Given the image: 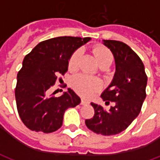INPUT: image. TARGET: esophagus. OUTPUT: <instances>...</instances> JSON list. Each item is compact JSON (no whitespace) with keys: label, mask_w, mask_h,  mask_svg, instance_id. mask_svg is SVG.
Segmentation results:
<instances>
[{"label":"esophagus","mask_w":160,"mask_h":160,"mask_svg":"<svg viewBox=\"0 0 160 160\" xmlns=\"http://www.w3.org/2000/svg\"><path fill=\"white\" fill-rule=\"evenodd\" d=\"M80 104H82V105H87V104H89V101H87V100H86V99H83V98H82V99H81V103H80Z\"/></svg>","instance_id":"obj_1"}]
</instances>
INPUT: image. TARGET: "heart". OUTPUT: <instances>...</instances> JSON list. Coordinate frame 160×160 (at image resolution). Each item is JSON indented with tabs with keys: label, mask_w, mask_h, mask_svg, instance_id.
I'll list each match as a JSON object with an SVG mask.
<instances>
[{
	"label": "heart",
	"mask_w": 160,
	"mask_h": 160,
	"mask_svg": "<svg viewBox=\"0 0 160 160\" xmlns=\"http://www.w3.org/2000/svg\"><path fill=\"white\" fill-rule=\"evenodd\" d=\"M81 53V49H78L71 56L68 62L69 69H75L78 68ZM93 54L100 67H109L112 63V53L104 46H96L93 49ZM73 86L81 95L89 97L93 93L94 91L100 89L102 87V82L97 78L87 76L85 74H79L73 79Z\"/></svg>",
	"instance_id": "1"
}]
</instances>
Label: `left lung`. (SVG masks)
Returning a JSON list of instances; mask_svg holds the SVG:
<instances>
[{
    "label": "left lung",
    "instance_id": "8db88e82",
    "mask_svg": "<svg viewBox=\"0 0 160 160\" xmlns=\"http://www.w3.org/2000/svg\"><path fill=\"white\" fill-rule=\"evenodd\" d=\"M115 58L116 72L109 87L101 94L103 100L115 102L109 111L91 103L93 118L86 120L90 130L103 135L118 134L137 118L146 98L148 77L141 58L130 47L120 41L103 40Z\"/></svg>",
    "mask_w": 160,
    "mask_h": 160
}]
</instances>
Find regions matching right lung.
<instances>
[{"instance_id":"obj_1","label":"right lung","mask_w":160,"mask_h":160,"mask_svg":"<svg viewBox=\"0 0 160 160\" xmlns=\"http://www.w3.org/2000/svg\"><path fill=\"white\" fill-rule=\"evenodd\" d=\"M91 38L58 37L39 42L23 60L17 75L15 99L23 123L36 132L52 133L62 127L63 116L68 108L75 107L80 98L68 88L56 98L49 90L59 74L68 68L73 52Z\"/></svg>"}]
</instances>
